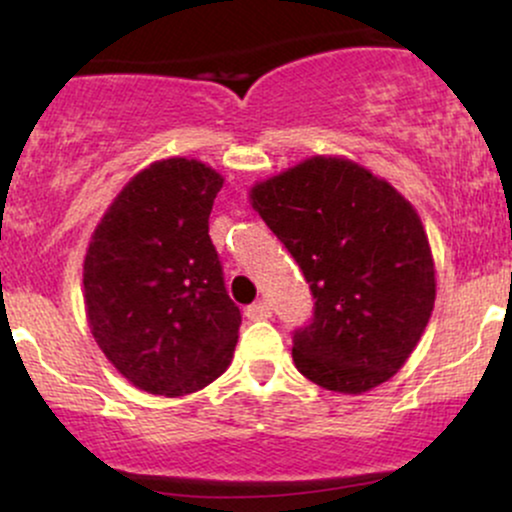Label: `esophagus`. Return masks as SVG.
I'll return each mask as SVG.
<instances>
[{"instance_id":"34e87169","label":"esophagus","mask_w":512,"mask_h":512,"mask_svg":"<svg viewBox=\"0 0 512 512\" xmlns=\"http://www.w3.org/2000/svg\"><path fill=\"white\" fill-rule=\"evenodd\" d=\"M245 317H248V320H267V317H272V308H269V303H264V301H257V303H252V305H248V308H245Z\"/></svg>"}]
</instances>
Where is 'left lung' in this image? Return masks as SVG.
<instances>
[{
    "instance_id": "1",
    "label": "left lung",
    "mask_w": 512,
    "mask_h": 512,
    "mask_svg": "<svg viewBox=\"0 0 512 512\" xmlns=\"http://www.w3.org/2000/svg\"><path fill=\"white\" fill-rule=\"evenodd\" d=\"M250 204L289 248L315 298L293 363L332 392L387 383L436 303V262L419 211L344 156H310L250 187Z\"/></svg>"
}]
</instances>
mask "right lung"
<instances>
[{
	"instance_id": "obj_1",
	"label": "right lung",
	"mask_w": 512,
	"mask_h": 512,
	"mask_svg": "<svg viewBox=\"0 0 512 512\" xmlns=\"http://www.w3.org/2000/svg\"><path fill=\"white\" fill-rule=\"evenodd\" d=\"M221 187L219 170L197 158L154 161L88 240V327L117 373L149 395H190L231 366L240 310L209 238Z\"/></svg>"
}]
</instances>
